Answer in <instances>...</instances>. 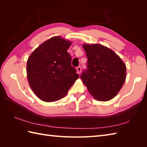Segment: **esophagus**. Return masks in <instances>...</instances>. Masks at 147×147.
Listing matches in <instances>:
<instances>
[{"label": "esophagus", "instance_id": "obj_1", "mask_svg": "<svg viewBox=\"0 0 147 147\" xmlns=\"http://www.w3.org/2000/svg\"><path fill=\"white\" fill-rule=\"evenodd\" d=\"M76 71H77V73L78 74H80L81 71H82V67H81L80 66H78L77 68H76Z\"/></svg>", "mask_w": 147, "mask_h": 147}]
</instances>
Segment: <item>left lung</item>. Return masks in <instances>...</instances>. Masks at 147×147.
Wrapping results in <instances>:
<instances>
[{
  "instance_id": "obj_1",
  "label": "left lung",
  "mask_w": 147,
  "mask_h": 147,
  "mask_svg": "<svg viewBox=\"0 0 147 147\" xmlns=\"http://www.w3.org/2000/svg\"><path fill=\"white\" fill-rule=\"evenodd\" d=\"M88 58V69L81 79L89 93L98 101L106 102L117 95L126 78V66L119 56L100 44L82 45Z\"/></svg>"
}]
</instances>
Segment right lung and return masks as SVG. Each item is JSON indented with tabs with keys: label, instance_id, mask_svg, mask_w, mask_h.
I'll use <instances>...</instances> for the list:
<instances>
[{
	"label": "right lung",
	"instance_id": "add662e5",
	"mask_svg": "<svg viewBox=\"0 0 147 147\" xmlns=\"http://www.w3.org/2000/svg\"><path fill=\"white\" fill-rule=\"evenodd\" d=\"M71 44L70 40L60 36H53L34 50L28 59V81L42 101L52 102L64 97L79 78L67 51Z\"/></svg>",
	"mask_w": 147,
	"mask_h": 147
}]
</instances>
